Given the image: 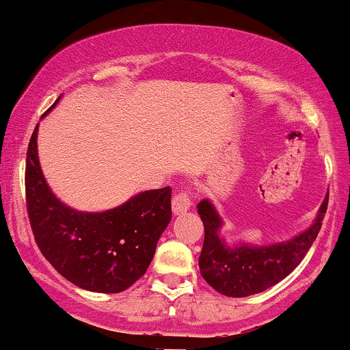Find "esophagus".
I'll list each match as a JSON object with an SVG mask.
<instances>
[{"label":"esophagus","instance_id":"1","mask_svg":"<svg viewBox=\"0 0 350 350\" xmlns=\"http://www.w3.org/2000/svg\"><path fill=\"white\" fill-rule=\"evenodd\" d=\"M190 205H191V198L187 190L176 191L174 198H172V210H174L175 215L185 213L188 208H190Z\"/></svg>","mask_w":350,"mask_h":350}]
</instances>
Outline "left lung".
Returning <instances> with one entry per match:
<instances>
[{"label": "left lung", "instance_id": "obj_1", "mask_svg": "<svg viewBox=\"0 0 350 350\" xmlns=\"http://www.w3.org/2000/svg\"><path fill=\"white\" fill-rule=\"evenodd\" d=\"M325 196L316 223L291 241L273 246H239L231 250L218 237L221 226L217 210L208 200L198 203V215L205 226V241L200 254V273L218 293L231 297L258 294L284 280L306 256L317 238L327 211Z\"/></svg>", "mask_w": 350, "mask_h": 350}]
</instances>
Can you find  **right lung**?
<instances>
[{"label": "right lung", "instance_id": "1", "mask_svg": "<svg viewBox=\"0 0 350 350\" xmlns=\"http://www.w3.org/2000/svg\"><path fill=\"white\" fill-rule=\"evenodd\" d=\"M36 137L38 125L27 145L25 183L27 218L39 251L82 289L125 291L145 274L170 223L172 188L144 191L102 213L76 211L49 190L39 168Z\"/></svg>", "mask_w": 350, "mask_h": 350}]
</instances>
